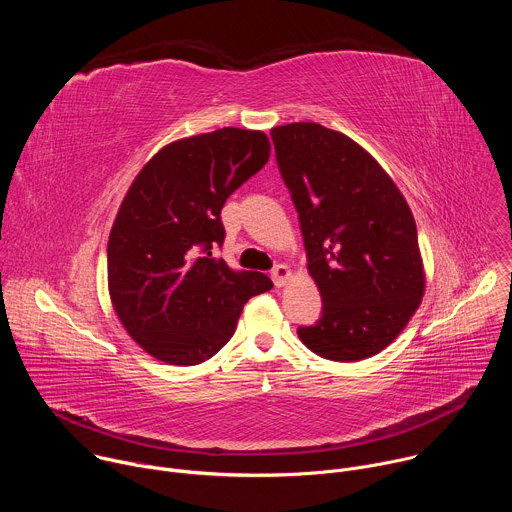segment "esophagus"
<instances>
[{
  "instance_id": "34e87169",
  "label": "esophagus",
  "mask_w": 512,
  "mask_h": 512,
  "mask_svg": "<svg viewBox=\"0 0 512 512\" xmlns=\"http://www.w3.org/2000/svg\"><path fill=\"white\" fill-rule=\"evenodd\" d=\"M289 275H291V271H289V267L283 265V263H279V265H275V267L271 269V279H273V283H275L277 287L285 285V281L289 279Z\"/></svg>"
}]
</instances>
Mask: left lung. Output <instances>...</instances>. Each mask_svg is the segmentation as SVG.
I'll return each mask as SVG.
<instances>
[{
    "label": "left lung",
    "instance_id": "1",
    "mask_svg": "<svg viewBox=\"0 0 512 512\" xmlns=\"http://www.w3.org/2000/svg\"><path fill=\"white\" fill-rule=\"evenodd\" d=\"M279 174L298 210L322 316L300 326L318 356L379 354L419 308L425 275L413 214L387 172L356 141L320 123L271 129Z\"/></svg>",
    "mask_w": 512,
    "mask_h": 512
}]
</instances>
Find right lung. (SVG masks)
I'll return each instance as SVG.
<instances>
[{
  "label": "right lung",
  "mask_w": 512,
  "mask_h": 512,
  "mask_svg": "<svg viewBox=\"0 0 512 512\" xmlns=\"http://www.w3.org/2000/svg\"><path fill=\"white\" fill-rule=\"evenodd\" d=\"M263 131L223 127L160 150L125 194L107 243L113 308L162 362L200 364L235 334L243 306L273 287L212 257L227 198L269 160Z\"/></svg>",
  "instance_id": "right-lung-1"
}]
</instances>
